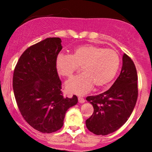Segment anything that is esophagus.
<instances>
[{"label": "esophagus", "instance_id": "1", "mask_svg": "<svg viewBox=\"0 0 152 152\" xmlns=\"http://www.w3.org/2000/svg\"><path fill=\"white\" fill-rule=\"evenodd\" d=\"M78 102H79L80 104H83V103L85 102V99H83V97L78 96Z\"/></svg>", "mask_w": 152, "mask_h": 152}]
</instances>
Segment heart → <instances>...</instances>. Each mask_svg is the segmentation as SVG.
I'll return each instance as SVG.
<instances>
[{
    "instance_id": "b5f03b06",
    "label": "heart",
    "mask_w": 152,
    "mask_h": 152,
    "mask_svg": "<svg viewBox=\"0 0 152 152\" xmlns=\"http://www.w3.org/2000/svg\"><path fill=\"white\" fill-rule=\"evenodd\" d=\"M56 69L60 76L69 78L81 66L83 74L66 83V91L83 95L96 87L105 86L114 79L120 66L118 53L112 49L94 45L78 47L70 55L60 54L56 58Z\"/></svg>"
}]
</instances>
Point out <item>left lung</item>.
Listing matches in <instances>:
<instances>
[{"label": "left lung", "instance_id": "obj_1", "mask_svg": "<svg viewBox=\"0 0 152 152\" xmlns=\"http://www.w3.org/2000/svg\"><path fill=\"white\" fill-rule=\"evenodd\" d=\"M122 61L121 73L111 88L86 98L93 105L94 113L86 121V126L96 135H107L118 130L126 123L135 107L138 97L137 69L126 53Z\"/></svg>", "mask_w": 152, "mask_h": 152}]
</instances>
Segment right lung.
I'll return each mask as SVG.
<instances>
[{
    "mask_svg": "<svg viewBox=\"0 0 152 152\" xmlns=\"http://www.w3.org/2000/svg\"><path fill=\"white\" fill-rule=\"evenodd\" d=\"M62 49L60 38H47L28 48L19 58L13 88L20 114L30 126L52 133L64 124L66 112L78 98L64 97L55 62Z\"/></svg>",
    "mask_w": 152,
    "mask_h": 152,
    "instance_id": "1",
    "label": "right lung"
}]
</instances>
